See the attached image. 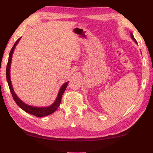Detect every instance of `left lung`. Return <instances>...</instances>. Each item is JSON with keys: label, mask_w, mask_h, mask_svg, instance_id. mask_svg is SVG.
<instances>
[{"label": "left lung", "mask_w": 153, "mask_h": 153, "mask_svg": "<svg viewBox=\"0 0 153 153\" xmlns=\"http://www.w3.org/2000/svg\"><path fill=\"white\" fill-rule=\"evenodd\" d=\"M130 36H131V38H132V39H133V41H134V42H135L136 43H137V41L135 40V39L134 38V36H133V34H132V33H130Z\"/></svg>", "instance_id": "8db88e82"}]
</instances>
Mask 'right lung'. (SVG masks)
Returning a JSON list of instances; mask_svg holds the SVG:
<instances>
[{
	"label": "right lung",
	"instance_id": "add662e5",
	"mask_svg": "<svg viewBox=\"0 0 153 153\" xmlns=\"http://www.w3.org/2000/svg\"><path fill=\"white\" fill-rule=\"evenodd\" d=\"M20 40H21V38H19L17 40L14 46L12 47V50L10 51V55H9L7 65V68H6V78H7V81L10 92L12 93V97L14 99L15 102L16 103L17 105H19L22 110H23L24 111L27 112V113L34 115V116L38 117H43L48 116V115L52 114L53 112L56 111L57 108H59V106L60 105L62 95H63V92H65L66 88H67L68 86V82L69 81L66 82V83H64L63 85L61 86L60 90H59V91L58 92V95H57L56 100L54 101V102L51 105L47 106V107H35V106L27 105V104L24 103L23 101H22L21 99L18 97V96L16 94V93L14 92V89H13V87H12V82H11V79H10V67H11V63H12V55L15 50V48H16V46L17 45V44L19 42Z\"/></svg>",
	"mask_w": 153,
	"mask_h": 153
}]
</instances>
